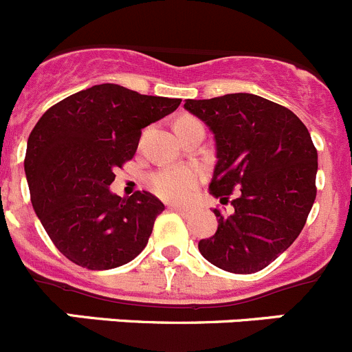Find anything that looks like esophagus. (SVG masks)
I'll list each match as a JSON object with an SVG mask.
<instances>
[{"label": "esophagus", "mask_w": 352, "mask_h": 352, "mask_svg": "<svg viewBox=\"0 0 352 352\" xmlns=\"http://www.w3.org/2000/svg\"><path fill=\"white\" fill-rule=\"evenodd\" d=\"M173 210H176V212H179L182 216H190L192 214V209L190 207H182V206H173L170 207Z\"/></svg>", "instance_id": "1"}]
</instances>
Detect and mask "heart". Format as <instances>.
<instances>
[{
  "label": "heart",
  "mask_w": 352,
  "mask_h": 352,
  "mask_svg": "<svg viewBox=\"0 0 352 352\" xmlns=\"http://www.w3.org/2000/svg\"><path fill=\"white\" fill-rule=\"evenodd\" d=\"M185 117L182 120H188ZM200 173L195 167L179 166V167H164L150 176V188L164 200L182 202L186 200L195 186L199 185Z\"/></svg>",
  "instance_id": "b5f03b06"
}]
</instances>
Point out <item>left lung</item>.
<instances>
[{"mask_svg":"<svg viewBox=\"0 0 352 352\" xmlns=\"http://www.w3.org/2000/svg\"><path fill=\"white\" fill-rule=\"evenodd\" d=\"M216 142L210 195L217 232L199 242L210 264L236 274L263 270L302 232L316 199L318 153L302 120L285 107L250 93L186 100Z\"/></svg>","mask_w":352,"mask_h":352,"instance_id":"left-lung-1","label":"left lung"}]
</instances>
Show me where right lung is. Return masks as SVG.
Segmentation results:
<instances>
[{
    "label": "right lung",
    "instance_id": "obj_1",
    "mask_svg": "<svg viewBox=\"0 0 352 352\" xmlns=\"http://www.w3.org/2000/svg\"><path fill=\"white\" fill-rule=\"evenodd\" d=\"M182 100L93 86L43 113L23 160L32 207L56 249L88 270H112L146 247L164 204L148 192L119 197L113 170L133 159L142 129Z\"/></svg>",
    "mask_w": 352,
    "mask_h": 352
}]
</instances>
